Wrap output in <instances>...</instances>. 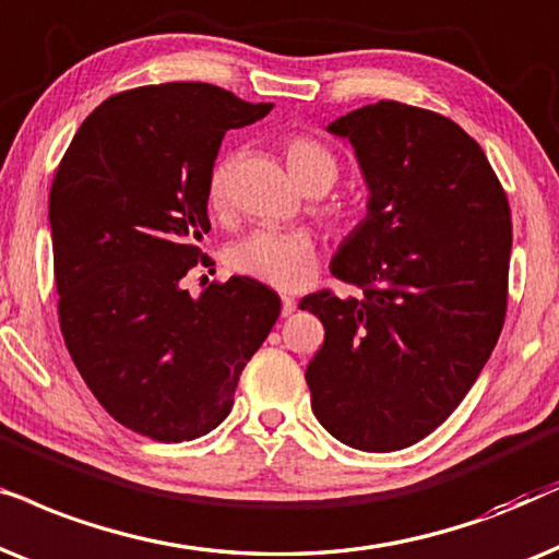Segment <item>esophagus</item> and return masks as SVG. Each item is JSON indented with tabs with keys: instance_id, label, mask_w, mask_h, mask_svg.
I'll use <instances>...</instances> for the list:
<instances>
[{
	"instance_id": "obj_1",
	"label": "esophagus",
	"mask_w": 559,
	"mask_h": 559,
	"mask_svg": "<svg viewBox=\"0 0 559 559\" xmlns=\"http://www.w3.org/2000/svg\"><path fill=\"white\" fill-rule=\"evenodd\" d=\"M281 311H284V317L294 314V311H296V301L292 299V296H284V299H281Z\"/></svg>"
}]
</instances>
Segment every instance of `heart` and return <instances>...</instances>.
I'll return each instance as SVG.
<instances>
[{"instance_id":"1","label":"heart","mask_w":559,"mask_h":559,"mask_svg":"<svg viewBox=\"0 0 559 559\" xmlns=\"http://www.w3.org/2000/svg\"><path fill=\"white\" fill-rule=\"evenodd\" d=\"M286 160L304 189L332 186L340 170L330 147L307 135L288 140ZM227 189L229 158H219L206 181V202L212 210H222L227 204ZM229 265L240 275H248V278L278 288V292H294V288L309 284V278L314 275L317 248L311 235L301 229H258L229 248Z\"/></svg>"}]
</instances>
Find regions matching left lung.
I'll use <instances>...</instances> for the list:
<instances>
[{
  "label": "left lung",
  "instance_id": "obj_1",
  "mask_svg": "<svg viewBox=\"0 0 559 559\" xmlns=\"http://www.w3.org/2000/svg\"><path fill=\"white\" fill-rule=\"evenodd\" d=\"M347 138L368 214L330 271L360 299L311 294L324 324L307 368L311 412L334 440L393 452L455 412L506 317L511 212L480 145L429 109L378 102L330 122Z\"/></svg>",
  "mask_w": 559,
  "mask_h": 559
}]
</instances>
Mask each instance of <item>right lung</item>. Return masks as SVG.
<instances>
[{"mask_svg":"<svg viewBox=\"0 0 559 559\" xmlns=\"http://www.w3.org/2000/svg\"><path fill=\"white\" fill-rule=\"evenodd\" d=\"M271 107L202 81L132 88L84 119L53 178L66 347L96 401L151 440L219 427L281 314L278 294L245 275L199 296L183 286L212 229L206 181L222 138Z\"/></svg>","mask_w":559,"mask_h":559,"instance_id":"add662e5","label":"right lung"}]
</instances>
